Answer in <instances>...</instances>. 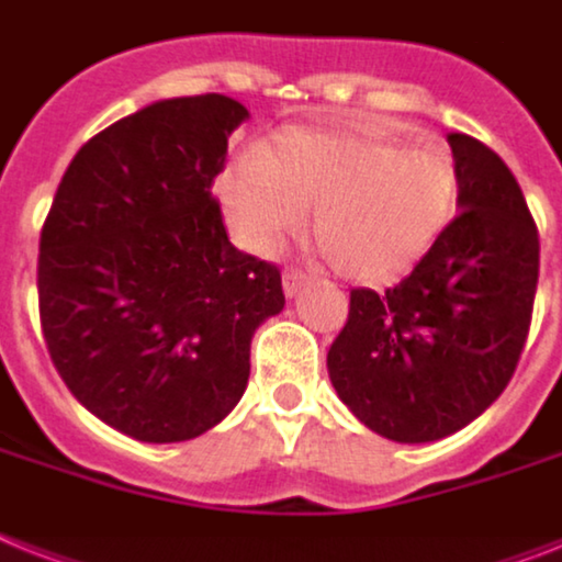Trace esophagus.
Segmentation results:
<instances>
[{
	"mask_svg": "<svg viewBox=\"0 0 562 562\" xmlns=\"http://www.w3.org/2000/svg\"><path fill=\"white\" fill-rule=\"evenodd\" d=\"M308 280H312V273L300 271V268H289V271H285V277H282V282H285V294L294 296L296 291L303 289Z\"/></svg>",
	"mask_w": 562,
	"mask_h": 562,
	"instance_id": "34e87169",
	"label": "esophagus"
}]
</instances>
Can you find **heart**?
Returning <instances> with one entry per match:
<instances>
[{
	"label": "heart",
	"mask_w": 562,
	"mask_h": 562,
	"mask_svg": "<svg viewBox=\"0 0 562 562\" xmlns=\"http://www.w3.org/2000/svg\"><path fill=\"white\" fill-rule=\"evenodd\" d=\"M459 161L436 138L372 130H291L239 158L218 193L257 254L294 239L314 210V236L344 277L381 282L439 241L459 202Z\"/></svg>",
	"instance_id": "heart-1"
}]
</instances>
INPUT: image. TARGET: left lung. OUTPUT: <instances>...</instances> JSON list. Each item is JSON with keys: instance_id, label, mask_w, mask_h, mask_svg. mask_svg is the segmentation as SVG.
Wrapping results in <instances>:
<instances>
[{"instance_id": "obj_1", "label": "left lung", "mask_w": 562, "mask_h": 562, "mask_svg": "<svg viewBox=\"0 0 562 562\" xmlns=\"http://www.w3.org/2000/svg\"><path fill=\"white\" fill-rule=\"evenodd\" d=\"M447 144L462 176L459 216L395 289H352L328 346L340 401L404 445L445 439L503 395L540 273V234L514 172L471 135Z\"/></svg>"}]
</instances>
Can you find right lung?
<instances>
[{
    "mask_svg": "<svg viewBox=\"0 0 562 562\" xmlns=\"http://www.w3.org/2000/svg\"><path fill=\"white\" fill-rule=\"evenodd\" d=\"M248 109L172 98L86 140L40 234V326L80 404L138 441L218 424L250 337L285 305L280 268L234 248L213 181Z\"/></svg>",
    "mask_w": 562,
    "mask_h": 562,
    "instance_id": "add662e5",
    "label": "right lung"
}]
</instances>
